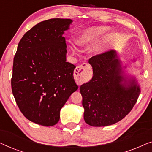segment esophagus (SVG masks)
I'll return each instance as SVG.
<instances>
[{
	"mask_svg": "<svg viewBox=\"0 0 152 152\" xmlns=\"http://www.w3.org/2000/svg\"><path fill=\"white\" fill-rule=\"evenodd\" d=\"M75 77L80 82H84L92 75V67L88 64L84 63L77 66L74 72Z\"/></svg>",
	"mask_w": 152,
	"mask_h": 152,
	"instance_id": "esophagus-1",
	"label": "esophagus"
}]
</instances>
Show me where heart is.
<instances>
[{
    "mask_svg": "<svg viewBox=\"0 0 152 152\" xmlns=\"http://www.w3.org/2000/svg\"><path fill=\"white\" fill-rule=\"evenodd\" d=\"M109 30V28L107 27H96V28H89L81 33L77 40V43L80 45H87L94 41L100 35L107 32Z\"/></svg>",
    "mask_w": 152,
    "mask_h": 152,
    "instance_id": "1",
    "label": "heart"
}]
</instances>
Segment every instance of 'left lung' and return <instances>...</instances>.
<instances>
[{
	"label": "left lung",
	"instance_id": "1",
	"mask_svg": "<svg viewBox=\"0 0 152 152\" xmlns=\"http://www.w3.org/2000/svg\"><path fill=\"white\" fill-rule=\"evenodd\" d=\"M88 62L93 67V78L80 86L84 120L93 126L111 125L132 111L140 95V87L134 80L125 84L126 80L122 77L115 51L93 56Z\"/></svg>",
	"mask_w": 152,
	"mask_h": 152
}]
</instances>
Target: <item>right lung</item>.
<instances>
[{
	"mask_svg": "<svg viewBox=\"0 0 152 152\" xmlns=\"http://www.w3.org/2000/svg\"><path fill=\"white\" fill-rule=\"evenodd\" d=\"M71 19L39 23L20 39L14 57L12 91L20 111L31 122L45 126L59 122L60 110L77 90L75 68L66 62L64 32Z\"/></svg>",
	"mask_w": 152,
	"mask_h": 152,
	"instance_id": "right-lung-1",
	"label": "right lung"
}]
</instances>
